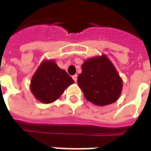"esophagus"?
<instances>
[{
  "label": "esophagus",
  "mask_w": 151,
  "mask_h": 151,
  "mask_svg": "<svg viewBox=\"0 0 151 151\" xmlns=\"http://www.w3.org/2000/svg\"><path fill=\"white\" fill-rule=\"evenodd\" d=\"M73 79L74 80L75 82H77V80H78V75H77V74H75V75L73 76Z\"/></svg>",
  "instance_id": "obj_1"
}]
</instances>
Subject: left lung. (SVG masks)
<instances>
[{
	"instance_id": "obj_1",
	"label": "left lung",
	"mask_w": 151,
	"mask_h": 151,
	"mask_svg": "<svg viewBox=\"0 0 151 151\" xmlns=\"http://www.w3.org/2000/svg\"><path fill=\"white\" fill-rule=\"evenodd\" d=\"M78 85L88 101L100 106L117 101L122 91V79L105 54L84 61Z\"/></svg>"
}]
</instances>
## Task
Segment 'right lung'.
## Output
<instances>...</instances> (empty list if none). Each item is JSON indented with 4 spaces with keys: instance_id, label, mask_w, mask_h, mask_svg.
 Returning a JSON list of instances; mask_svg holds the SVG:
<instances>
[{
    "instance_id": "1",
    "label": "right lung",
    "mask_w": 151,
    "mask_h": 151,
    "mask_svg": "<svg viewBox=\"0 0 151 151\" xmlns=\"http://www.w3.org/2000/svg\"><path fill=\"white\" fill-rule=\"evenodd\" d=\"M73 83L65 70L58 67L54 59H50L40 64L31 78L29 88L38 101L48 104L58 99Z\"/></svg>"
}]
</instances>
